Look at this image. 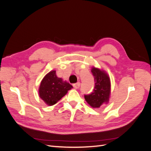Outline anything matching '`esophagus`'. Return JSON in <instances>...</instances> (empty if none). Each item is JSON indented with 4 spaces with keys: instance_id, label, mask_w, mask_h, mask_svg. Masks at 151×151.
<instances>
[{
    "instance_id": "1",
    "label": "esophagus",
    "mask_w": 151,
    "mask_h": 151,
    "mask_svg": "<svg viewBox=\"0 0 151 151\" xmlns=\"http://www.w3.org/2000/svg\"><path fill=\"white\" fill-rule=\"evenodd\" d=\"M80 85H81L80 83H77L76 84H73V87H74L75 89H78L80 87Z\"/></svg>"
}]
</instances>
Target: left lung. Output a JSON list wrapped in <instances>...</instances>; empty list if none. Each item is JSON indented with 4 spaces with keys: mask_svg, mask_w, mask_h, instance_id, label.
Masks as SVG:
<instances>
[{
    "mask_svg": "<svg viewBox=\"0 0 151 151\" xmlns=\"http://www.w3.org/2000/svg\"><path fill=\"white\" fill-rule=\"evenodd\" d=\"M91 72L94 78L95 86L92 93L84 95L86 102L93 108H98L107 104L111 94V83L108 74L103 69L92 67Z\"/></svg>",
    "mask_w": 151,
    "mask_h": 151,
    "instance_id": "obj_1",
    "label": "left lung"
}]
</instances>
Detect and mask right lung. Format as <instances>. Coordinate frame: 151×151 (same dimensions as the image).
<instances>
[{
    "mask_svg": "<svg viewBox=\"0 0 151 151\" xmlns=\"http://www.w3.org/2000/svg\"><path fill=\"white\" fill-rule=\"evenodd\" d=\"M72 88L66 81L57 76L56 70H51L41 81L38 89L39 96L48 106H52Z\"/></svg>",
    "mask_w": 151,
    "mask_h": 151,
    "instance_id": "add662e5",
    "label": "right lung"
}]
</instances>
